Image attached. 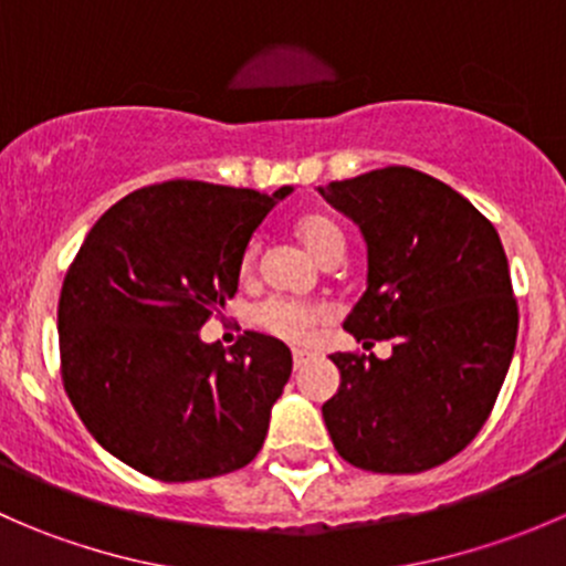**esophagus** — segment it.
I'll list each match as a JSON object with an SVG mask.
<instances>
[{
  "label": "esophagus",
  "instance_id": "obj_1",
  "mask_svg": "<svg viewBox=\"0 0 566 566\" xmlns=\"http://www.w3.org/2000/svg\"><path fill=\"white\" fill-rule=\"evenodd\" d=\"M306 361H310V353H304V350H295V353H293V367H295V369L304 367Z\"/></svg>",
  "mask_w": 566,
  "mask_h": 566
}]
</instances>
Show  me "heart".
Instances as JSON below:
<instances>
[{
	"instance_id": "heart-1",
	"label": "heart",
	"mask_w": 566,
	"mask_h": 566,
	"mask_svg": "<svg viewBox=\"0 0 566 566\" xmlns=\"http://www.w3.org/2000/svg\"><path fill=\"white\" fill-rule=\"evenodd\" d=\"M298 235L317 260H342V254H345V232H342V227L331 216H304L298 221ZM256 256H260V238H251L241 251V260H238V271H241L243 279H249L254 273ZM325 319H328V310L325 306L298 304V301L287 298H268L254 310L256 328L276 336V339L290 342V345H310L315 331Z\"/></svg>"
}]
</instances>
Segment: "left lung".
<instances>
[{
    "label": "left lung",
    "instance_id": "left-lung-1",
    "mask_svg": "<svg viewBox=\"0 0 566 566\" xmlns=\"http://www.w3.org/2000/svg\"><path fill=\"white\" fill-rule=\"evenodd\" d=\"M369 249L367 293L345 319L367 350L334 353L323 405L336 452L375 473H419L460 454L493 410L517 339L504 247L462 193L410 167L319 186Z\"/></svg>",
    "mask_w": 566,
    "mask_h": 566
}]
</instances>
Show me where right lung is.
I'll return each instance as SVG.
<instances>
[{"instance_id":"add662e5","label":"right lung","mask_w":566,"mask_h":566,"mask_svg":"<svg viewBox=\"0 0 566 566\" xmlns=\"http://www.w3.org/2000/svg\"><path fill=\"white\" fill-rule=\"evenodd\" d=\"M290 188L167 180L128 193L84 238L56 306L60 373L95 441L161 482L249 465L293 373L284 342L199 328L238 293V260Z\"/></svg>"}]
</instances>
